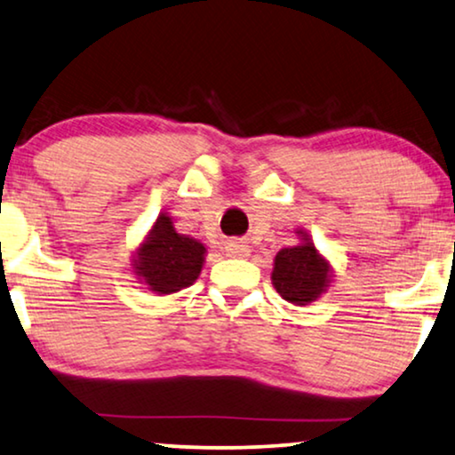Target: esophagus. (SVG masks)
<instances>
[{"label":"esophagus","mask_w":455,"mask_h":455,"mask_svg":"<svg viewBox=\"0 0 455 455\" xmlns=\"http://www.w3.org/2000/svg\"><path fill=\"white\" fill-rule=\"evenodd\" d=\"M226 251L229 257H234V259H246L248 254H251V246L242 240H229Z\"/></svg>","instance_id":"esophagus-1"}]
</instances>
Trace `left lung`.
<instances>
[{
	"label": "left lung",
	"instance_id": "obj_1",
	"mask_svg": "<svg viewBox=\"0 0 455 455\" xmlns=\"http://www.w3.org/2000/svg\"><path fill=\"white\" fill-rule=\"evenodd\" d=\"M273 285L277 294L291 304L313 302L329 285V263L319 257L310 242L283 248L273 267Z\"/></svg>",
	"mask_w": 455,
	"mask_h": 455
}]
</instances>
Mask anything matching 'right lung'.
Segmentation results:
<instances>
[{"mask_svg":"<svg viewBox=\"0 0 455 455\" xmlns=\"http://www.w3.org/2000/svg\"><path fill=\"white\" fill-rule=\"evenodd\" d=\"M204 246L195 238L178 234L167 215H161L140 246L136 273L159 294L188 288L203 269Z\"/></svg>","mask_w":455,"mask_h":455,"instance_id":"right-lung-1","label":"right lung"}]
</instances>
